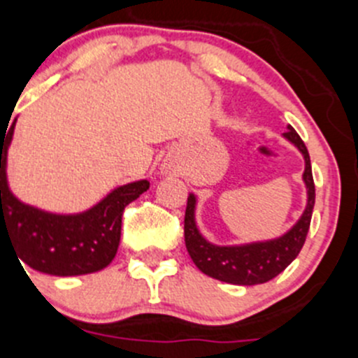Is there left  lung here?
<instances>
[{
	"mask_svg": "<svg viewBox=\"0 0 358 358\" xmlns=\"http://www.w3.org/2000/svg\"><path fill=\"white\" fill-rule=\"evenodd\" d=\"M285 138L302 152L303 160H306L303 182L307 187V206L299 222L282 236L275 240H266V242L245 243V245H213L208 240L203 238L196 226L194 194H189L187 198L185 224H183L185 245L194 265L206 275L222 280V282H229V285H263L266 280L279 275L302 250L307 231H309L313 208H315V180H313L309 152L292 125H288Z\"/></svg>",
	"mask_w": 358,
	"mask_h": 358,
	"instance_id": "obj_1",
	"label": "left lung"
}]
</instances>
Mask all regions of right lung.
Instances as JSON below:
<instances>
[{"mask_svg":"<svg viewBox=\"0 0 358 358\" xmlns=\"http://www.w3.org/2000/svg\"><path fill=\"white\" fill-rule=\"evenodd\" d=\"M13 127L15 123L0 132V243L8 240L22 263L51 275H83L106 268L118 250L123 210L148 190V180L118 187L85 213L42 212L19 201L6 183Z\"/></svg>","mask_w":358,"mask_h":358,"instance_id":"add662e5","label":"right lung"}]
</instances>
